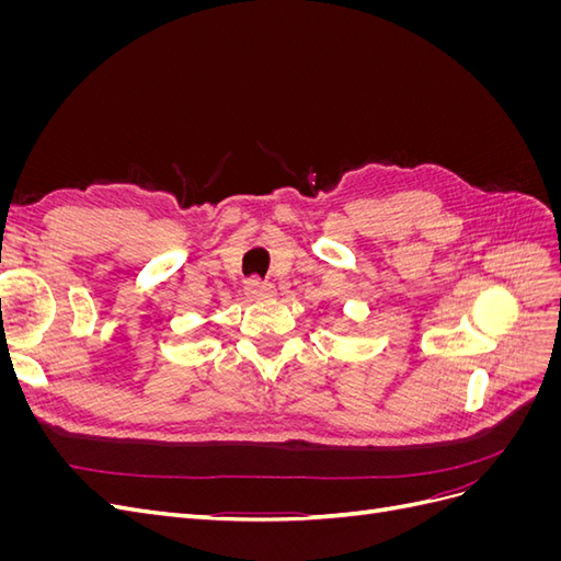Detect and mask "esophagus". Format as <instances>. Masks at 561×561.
<instances>
[{
  "instance_id": "obj_1",
  "label": "esophagus",
  "mask_w": 561,
  "mask_h": 561,
  "mask_svg": "<svg viewBox=\"0 0 561 561\" xmlns=\"http://www.w3.org/2000/svg\"><path fill=\"white\" fill-rule=\"evenodd\" d=\"M245 295H248L250 299H268V297L276 295V287L254 276V278H250V280L245 283Z\"/></svg>"
}]
</instances>
